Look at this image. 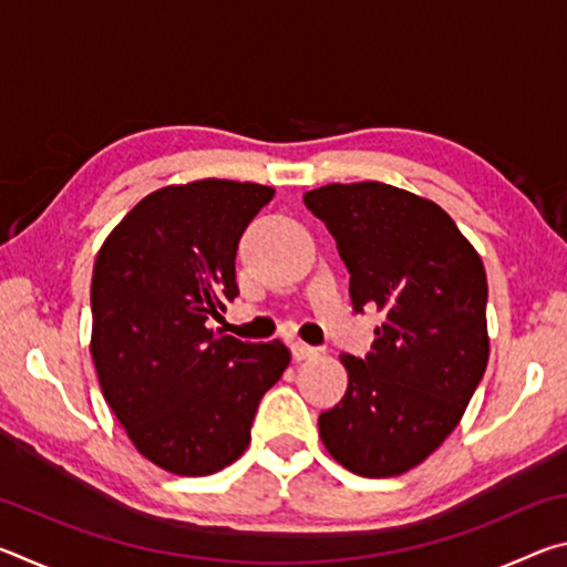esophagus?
<instances>
[{
	"label": "esophagus",
	"mask_w": 567,
	"mask_h": 567,
	"mask_svg": "<svg viewBox=\"0 0 567 567\" xmlns=\"http://www.w3.org/2000/svg\"><path fill=\"white\" fill-rule=\"evenodd\" d=\"M320 354V350L318 348H312V344H307V342H292V358L297 360V362H302V360H312V358H318Z\"/></svg>",
	"instance_id": "1"
}]
</instances>
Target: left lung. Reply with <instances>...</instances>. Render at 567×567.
Masks as SVG:
<instances>
[{
    "instance_id": "left-lung-1",
    "label": "left lung",
    "mask_w": 567,
    "mask_h": 567,
    "mask_svg": "<svg viewBox=\"0 0 567 567\" xmlns=\"http://www.w3.org/2000/svg\"><path fill=\"white\" fill-rule=\"evenodd\" d=\"M305 205L338 243L354 310L382 312L364 360L340 354L348 390L318 420L322 445L354 475H402L445 443L485 375L483 260L443 207L385 182H334Z\"/></svg>"
}]
</instances>
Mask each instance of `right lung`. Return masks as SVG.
<instances>
[{
  "mask_svg": "<svg viewBox=\"0 0 567 567\" xmlns=\"http://www.w3.org/2000/svg\"><path fill=\"white\" fill-rule=\"evenodd\" d=\"M272 195L215 177L155 189L94 260L90 352L102 395L137 453L167 473L233 465L290 364L280 340L252 344L207 328L239 292V237Z\"/></svg>",
  "mask_w": 567,
  "mask_h": 567,
  "instance_id": "1",
  "label": "right lung"
}]
</instances>
